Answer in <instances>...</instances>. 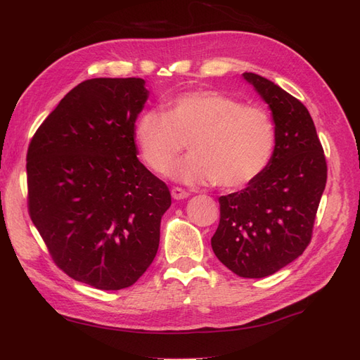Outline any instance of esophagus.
<instances>
[{
	"label": "esophagus",
	"instance_id": "obj_1",
	"mask_svg": "<svg viewBox=\"0 0 360 360\" xmlns=\"http://www.w3.org/2000/svg\"><path fill=\"white\" fill-rule=\"evenodd\" d=\"M171 195H172L174 200H184V198L189 197V193L184 191V189H181V188H172L171 189Z\"/></svg>",
	"mask_w": 360,
	"mask_h": 360
}]
</instances>
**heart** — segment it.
I'll return each mask as SVG.
<instances>
[{"label":"heart","mask_w":360,"mask_h":360,"mask_svg":"<svg viewBox=\"0 0 360 360\" xmlns=\"http://www.w3.org/2000/svg\"><path fill=\"white\" fill-rule=\"evenodd\" d=\"M134 136L146 165L165 169L188 143L191 155L174 163L168 176L186 184H213L240 189L266 171L274 156L276 132L263 108L216 90L172 97L163 112L143 111Z\"/></svg>","instance_id":"1"}]
</instances>
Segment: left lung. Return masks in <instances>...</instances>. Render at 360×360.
<instances>
[{"label": "left lung", "instance_id": "obj_1", "mask_svg": "<svg viewBox=\"0 0 360 360\" xmlns=\"http://www.w3.org/2000/svg\"><path fill=\"white\" fill-rule=\"evenodd\" d=\"M242 76L269 106L276 146L257 180L219 198L221 221L212 248L236 275L264 278L299 258L309 245L328 165L304 105L263 76Z\"/></svg>", "mask_w": 360, "mask_h": 360}]
</instances>
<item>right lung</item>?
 Returning <instances> with one entry per match:
<instances>
[{
  "label": "right lung",
  "instance_id": "right-lung-1",
  "mask_svg": "<svg viewBox=\"0 0 360 360\" xmlns=\"http://www.w3.org/2000/svg\"><path fill=\"white\" fill-rule=\"evenodd\" d=\"M141 78H94L63 97L32 136L28 207L57 266L84 284L122 290L158 254L165 183L136 158Z\"/></svg>",
  "mask_w": 360,
  "mask_h": 360
}]
</instances>
